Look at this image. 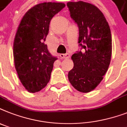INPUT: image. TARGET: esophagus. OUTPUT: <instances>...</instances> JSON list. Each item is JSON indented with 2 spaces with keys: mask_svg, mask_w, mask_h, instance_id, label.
Here are the masks:
<instances>
[{
  "mask_svg": "<svg viewBox=\"0 0 127 127\" xmlns=\"http://www.w3.org/2000/svg\"><path fill=\"white\" fill-rule=\"evenodd\" d=\"M60 57L61 59H68L70 58V54L69 53H65V54H60Z\"/></svg>",
  "mask_w": 127,
  "mask_h": 127,
  "instance_id": "34e87169",
  "label": "esophagus"
}]
</instances>
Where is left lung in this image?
<instances>
[{
	"mask_svg": "<svg viewBox=\"0 0 127 127\" xmlns=\"http://www.w3.org/2000/svg\"><path fill=\"white\" fill-rule=\"evenodd\" d=\"M79 29L80 50L72 55L74 67L68 77L81 93L95 89L102 80L112 56V34L104 15L95 6L83 1L66 4Z\"/></svg>",
	"mask_w": 127,
	"mask_h": 127,
	"instance_id": "1",
	"label": "left lung"
}]
</instances>
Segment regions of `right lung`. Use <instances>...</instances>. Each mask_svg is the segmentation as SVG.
<instances>
[{
  "mask_svg": "<svg viewBox=\"0 0 127 127\" xmlns=\"http://www.w3.org/2000/svg\"><path fill=\"white\" fill-rule=\"evenodd\" d=\"M64 7V3H40L25 14L18 27L13 43L14 63L21 82L30 93L40 91L50 80L57 58L44 42L51 19Z\"/></svg>",
  "mask_w": 127,
  "mask_h": 127,
  "instance_id": "1",
  "label": "right lung"
}]
</instances>
